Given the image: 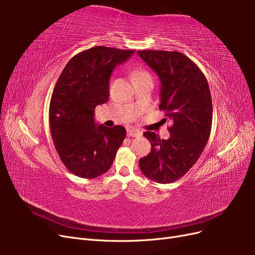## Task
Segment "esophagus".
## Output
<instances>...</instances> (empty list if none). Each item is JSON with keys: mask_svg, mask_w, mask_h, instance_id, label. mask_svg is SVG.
<instances>
[{"mask_svg": "<svg viewBox=\"0 0 255 255\" xmlns=\"http://www.w3.org/2000/svg\"><path fill=\"white\" fill-rule=\"evenodd\" d=\"M128 137H139V136H141V132L136 128H129V129H128Z\"/></svg>", "mask_w": 255, "mask_h": 255, "instance_id": "34e87169", "label": "esophagus"}]
</instances>
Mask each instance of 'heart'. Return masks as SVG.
I'll return each mask as SVG.
<instances>
[{
    "label": "heart",
    "mask_w": 255,
    "mask_h": 255,
    "mask_svg": "<svg viewBox=\"0 0 255 255\" xmlns=\"http://www.w3.org/2000/svg\"><path fill=\"white\" fill-rule=\"evenodd\" d=\"M132 78H133V81L135 82V81L141 80V79L150 78V74L141 68H135L134 70L132 71Z\"/></svg>",
    "instance_id": "b5f03b06"
}]
</instances>
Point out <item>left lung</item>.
I'll list each match as a JSON object with an SVG mask.
<instances>
[{
  "label": "left lung",
  "instance_id": "8db88e82",
  "mask_svg": "<svg viewBox=\"0 0 255 255\" xmlns=\"http://www.w3.org/2000/svg\"><path fill=\"white\" fill-rule=\"evenodd\" d=\"M137 54L158 75L159 110L165 112V120L172 123L167 140L154 132L143 133L151 143V152L139 159V167L154 182L172 183L196 164L210 138V87L200 68L180 52L143 50Z\"/></svg>",
  "mask_w": 255,
  "mask_h": 255
}]
</instances>
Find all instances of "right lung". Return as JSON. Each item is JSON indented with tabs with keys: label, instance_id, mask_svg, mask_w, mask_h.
<instances>
[{
	"label": "right lung",
	"instance_id": "1",
	"mask_svg": "<svg viewBox=\"0 0 255 255\" xmlns=\"http://www.w3.org/2000/svg\"><path fill=\"white\" fill-rule=\"evenodd\" d=\"M134 50L99 45L76 54L64 68L51 97L49 117L54 145L66 168L95 179L112 167L126 138L123 127L96 125L95 109L107 102L114 68Z\"/></svg>",
	"mask_w": 255,
	"mask_h": 255
}]
</instances>
